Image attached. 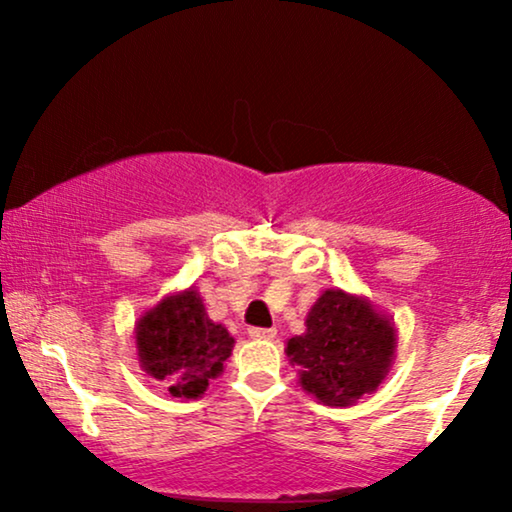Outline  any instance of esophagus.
<instances>
[{"mask_svg":"<svg viewBox=\"0 0 512 512\" xmlns=\"http://www.w3.org/2000/svg\"><path fill=\"white\" fill-rule=\"evenodd\" d=\"M249 335L254 340H272L277 335V328H261V326H251Z\"/></svg>","mask_w":512,"mask_h":512,"instance_id":"34e87169","label":"esophagus"}]
</instances>
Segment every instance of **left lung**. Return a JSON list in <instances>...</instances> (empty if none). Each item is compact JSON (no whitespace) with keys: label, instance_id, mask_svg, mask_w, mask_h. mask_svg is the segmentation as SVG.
I'll use <instances>...</instances> for the list:
<instances>
[{"label":"left lung","instance_id":"1","mask_svg":"<svg viewBox=\"0 0 512 512\" xmlns=\"http://www.w3.org/2000/svg\"><path fill=\"white\" fill-rule=\"evenodd\" d=\"M396 333L363 298L331 289L307 314V331L286 342L300 368V387L326 405H352L380 387Z\"/></svg>","mask_w":512,"mask_h":512}]
</instances>
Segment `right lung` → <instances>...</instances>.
<instances>
[{
  "label": "right lung",
  "mask_w": 512,
  "mask_h": 512,
  "mask_svg": "<svg viewBox=\"0 0 512 512\" xmlns=\"http://www.w3.org/2000/svg\"><path fill=\"white\" fill-rule=\"evenodd\" d=\"M235 340L207 317L193 289L170 296L137 324L142 368L177 398H198L223 370Z\"/></svg>",
  "instance_id": "1"
}]
</instances>
